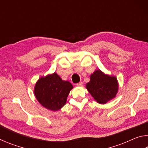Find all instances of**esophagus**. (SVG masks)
<instances>
[{"instance_id": "34e87169", "label": "esophagus", "mask_w": 148, "mask_h": 148, "mask_svg": "<svg viewBox=\"0 0 148 148\" xmlns=\"http://www.w3.org/2000/svg\"><path fill=\"white\" fill-rule=\"evenodd\" d=\"M82 85H83V82H79V83H77L76 84V86H82Z\"/></svg>"}]
</instances>
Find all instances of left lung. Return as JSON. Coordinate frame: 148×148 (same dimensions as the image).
Listing matches in <instances>:
<instances>
[{
	"label": "left lung",
	"mask_w": 148,
	"mask_h": 148,
	"mask_svg": "<svg viewBox=\"0 0 148 148\" xmlns=\"http://www.w3.org/2000/svg\"><path fill=\"white\" fill-rule=\"evenodd\" d=\"M86 88L95 101L104 104L116 96L118 83L115 76L105 74L100 70H97L91 75Z\"/></svg>",
	"instance_id": "1"
}]
</instances>
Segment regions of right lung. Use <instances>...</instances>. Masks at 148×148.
Masks as SVG:
<instances>
[{
    "instance_id": "obj_1",
    "label": "right lung",
    "mask_w": 148,
    "mask_h": 148,
    "mask_svg": "<svg viewBox=\"0 0 148 148\" xmlns=\"http://www.w3.org/2000/svg\"><path fill=\"white\" fill-rule=\"evenodd\" d=\"M72 85L68 81H63L56 72L42 77L34 87V95L36 99L46 108L57 111L66 102Z\"/></svg>"
}]
</instances>
